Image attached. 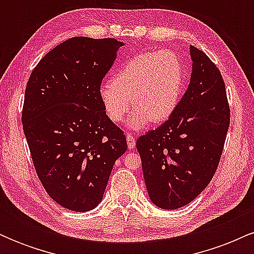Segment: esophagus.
I'll list each match as a JSON object with an SVG mask.
<instances>
[{
    "instance_id": "esophagus-1",
    "label": "esophagus",
    "mask_w": 254,
    "mask_h": 254,
    "mask_svg": "<svg viewBox=\"0 0 254 254\" xmlns=\"http://www.w3.org/2000/svg\"><path fill=\"white\" fill-rule=\"evenodd\" d=\"M127 147H129V149H133L136 145L135 137L131 135V133H127Z\"/></svg>"
}]
</instances>
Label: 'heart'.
<instances>
[{
  "label": "heart",
  "mask_w": 254,
  "mask_h": 254,
  "mask_svg": "<svg viewBox=\"0 0 254 254\" xmlns=\"http://www.w3.org/2000/svg\"><path fill=\"white\" fill-rule=\"evenodd\" d=\"M184 83V66L174 52L148 51L130 58L112 81L101 84L100 99L107 117L121 123L130 110L133 130L167 121L177 110ZM131 101L130 102L129 100Z\"/></svg>",
  "instance_id": "obj_1"
}]
</instances>
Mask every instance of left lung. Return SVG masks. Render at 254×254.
I'll return each instance as SVG.
<instances>
[{
	"label": "left lung",
	"mask_w": 254,
	"mask_h": 254,
	"mask_svg": "<svg viewBox=\"0 0 254 254\" xmlns=\"http://www.w3.org/2000/svg\"><path fill=\"white\" fill-rule=\"evenodd\" d=\"M192 72L177 110L136 142L151 202L162 209L191 203L217 170L230 122L226 86L215 63L190 45Z\"/></svg>",
	"instance_id": "obj_1"
}]
</instances>
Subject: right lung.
<instances>
[{
  "label": "right lung",
  "mask_w": 254,
  "mask_h": 254,
  "mask_svg": "<svg viewBox=\"0 0 254 254\" xmlns=\"http://www.w3.org/2000/svg\"><path fill=\"white\" fill-rule=\"evenodd\" d=\"M124 43L74 37L44 56L28 78L22 127L34 168L48 194L69 210L101 202L124 132L107 117L101 81Z\"/></svg>",
  "instance_id": "add662e5"
}]
</instances>
